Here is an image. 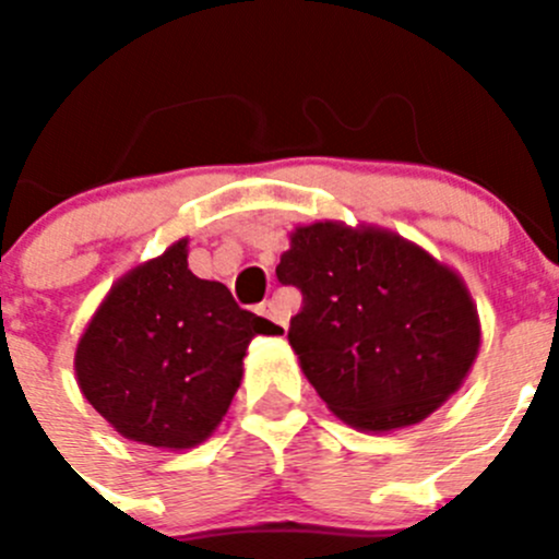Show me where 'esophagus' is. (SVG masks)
<instances>
[{
    "label": "esophagus",
    "instance_id": "34e87169",
    "mask_svg": "<svg viewBox=\"0 0 559 559\" xmlns=\"http://www.w3.org/2000/svg\"><path fill=\"white\" fill-rule=\"evenodd\" d=\"M257 313L259 316H264V319H270L273 321L275 326H281V330H289V326H286V316H284V311H281V306L275 300H267V302H262V306L257 308Z\"/></svg>",
    "mask_w": 559,
    "mask_h": 559
}]
</instances>
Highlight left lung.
Wrapping results in <instances>:
<instances>
[{
  "instance_id": "obj_1",
  "label": "left lung",
  "mask_w": 559,
  "mask_h": 559,
  "mask_svg": "<svg viewBox=\"0 0 559 559\" xmlns=\"http://www.w3.org/2000/svg\"><path fill=\"white\" fill-rule=\"evenodd\" d=\"M275 275L302 295L289 324L302 373L357 430L419 425L476 359L481 330L465 284L400 235L297 227Z\"/></svg>"
}]
</instances>
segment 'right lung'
I'll return each mask as SVG.
<instances>
[{
  "instance_id": "right-lung-1",
  "label": "right lung",
  "mask_w": 559,
  "mask_h": 559,
  "mask_svg": "<svg viewBox=\"0 0 559 559\" xmlns=\"http://www.w3.org/2000/svg\"><path fill=\"white\" fill-rule=\"evenodd\" d=\"M281 332L224 284L197 278L178 240L105 297L78 343V384L123 438L191 449L227 414L251 337Z\"/></svg>"
}]
</instances>
